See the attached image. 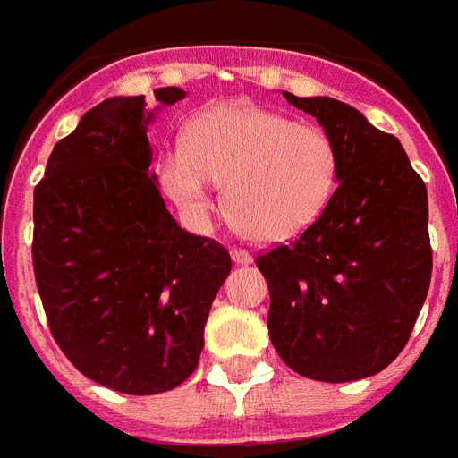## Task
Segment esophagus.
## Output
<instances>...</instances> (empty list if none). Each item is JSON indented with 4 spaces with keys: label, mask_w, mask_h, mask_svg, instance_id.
<instances>
[{
    "label": "esophagus",
    "mask_w": 458,
    "mask_h": 458,
    "mask_svg": "<svg viewBox=\"0 0 458 458\" xmlns=\"http://www.w3.org/2000/svg\"><path fill=\"white\" fill-rule=\"evenodd\" d=\"M232 259L236 265H250L252 255L246 250V248H232Z\"/></svg>",
    "instance_id": "esophagus-1"
}]
</instances>
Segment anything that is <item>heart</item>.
<instances>
[{"label": "heart", "instance_id": "heart-1", "mask_svg": "<svg viewBox=\"0 0 458 458\" xmlns=\"http://www.w3.org/2000/svg\"><path fill=\"white\" fill-rule=\"evenodd\" d=\"M158 174L167 196L193 217L212 208L210 182L225 184L232 225L259 243H284L324 215L340 156L321 127L259 106L222 104L189 123L184 151L165 153Z\"/></svg>", "mask_w": 458, "mask_h": 458}]
</instances>
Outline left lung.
<instances>
[{"label": "left lung", "mask_w": 458, "mask_h": 458, "mask_svg": "<svg viewBox=\"0 0 458 458\" xmlns=\"http://www.w3.org/2000/svg\"><path fill=\"white\" fill-rule=\"evenodd\" d=\"M338 146L331 203L288 246L258 255L267 328L293 371L324 383L374 376L404 350L426 302L433 250L428 191L400 139L328 97H293Z\"/></svg>", "instance_id": "1"}]
</instances>
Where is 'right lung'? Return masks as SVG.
Returning a JSON list of instances; mask_svg holds the SVG:
<instances>
[{
    "label": "right lung",
    "mask_w": 458,
    "mask_h": 458,
    "mask_svg": "<svg viewBox=\"0 0 458 458\" xmlns=\"http://www.w3.org/2000/svg\"><path fill=\"white\" fill-rule=\"evenodd\" d=\"M179 87L156 89L172 106ZM144 97L82 115L35 186L32 267L51 335L80 374L158 394L193 374L212 300L232 272L225 246L177 225L151 167Z\"/></svg>",
    "instance_id": "add662e5"
}]
</instances>
